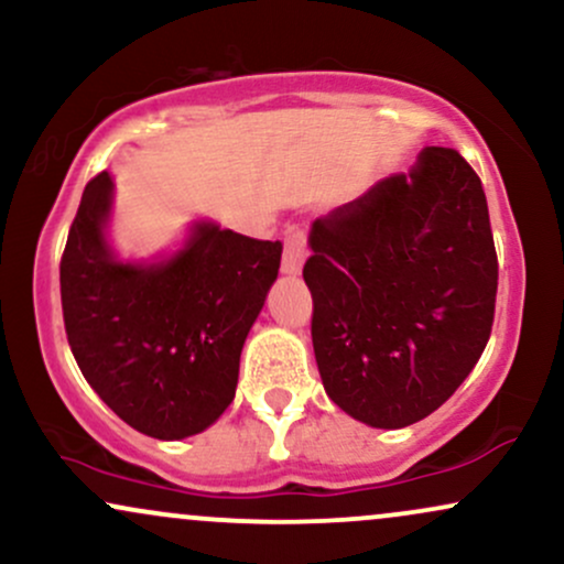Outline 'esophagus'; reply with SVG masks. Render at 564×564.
Segmentation results:
<instances>
[{
  "label": "esophagus",
  "instance_id": "obj_1",
  "mask_svg": "<svg viewBox=\"0 0 564 564\" xmlns=\"http://www.w3.org/2000/svg\"><path fill=\"white\" fill-rule=\"evenodd\" d=\"M304 257H307V249H304V236L300 234V230H289L286 243H283L281 273L283 275H300Z\"/></svg>",
  "mask_w": 564,
  "mask_h": 564
}]
</instances>
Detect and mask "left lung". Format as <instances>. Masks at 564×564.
<instances>
[{
	"instance_id": "8db88e82",
	"label": "left lung",
	"mask_w": 564,
	"mask_h": 564,
	"mask_svg": "<svg viewBox=\"0 0 564 564\" xmlns=\"http://www.w3.org/2000/svg\"><path fill=\"white\" fill-rule=\"evenodd\" d=\"M304 283L325 393L370 429L436 412L484 355L497 249L480 178L463 154L425 147L312 223Z\"/></svg>"
}]
</instances>
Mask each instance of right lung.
<instances>
[{
	"label": "right lung",
	"instance_id": "1",
	"mask_svg": "<svg viewBox=\"0 0 564 564\" xmlns=\"http://www.w3.org/2000/svg\"><path fill=\"white\" fill-rule=\"evenodd\" d=\"M115 183L80 196L59 262L67 341L80 372L144 436L207 431L236 397L243 341L281 268V241L194 220L175 249L120 257L110 241Z\"/></svg>",
	"mask_w": 564,
	"mask_h": 564
}]
</instances>
